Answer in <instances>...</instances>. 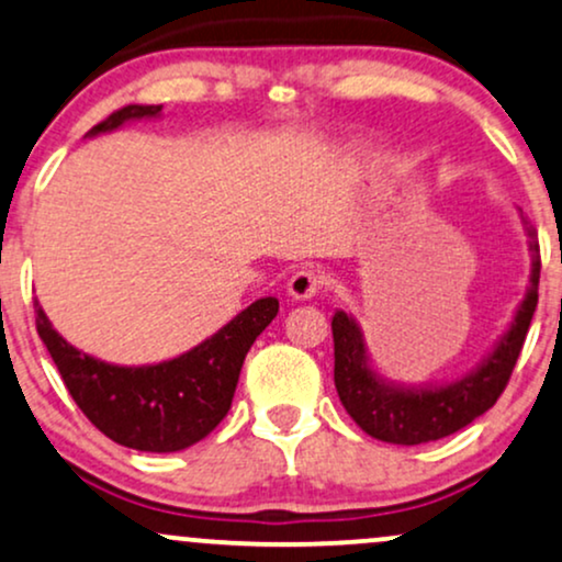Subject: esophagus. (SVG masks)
Returning a JSON list of instances; mask_svg holds the SVG:
<instances>
[{"instance_id":"34e87169","label":"esophagus","mask_w":562,"mask_h":562,"mask_svg":"<svg viewBox=\"0 0 562 562\" xmlns=\"http://www.w3.org/2000/svg\"><path fill=\"white\" fill-rule=\"evenodd\" d=\"M324 288V274L319 269H299L288 280V295L295 301H308Z\"/></svg>"}]
</instances>
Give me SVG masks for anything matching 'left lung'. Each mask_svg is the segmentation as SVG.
I'll list each match as a JSON object with an SVG mask.
<instances>
[{
  "mask_svg": "<svg viewBox=\"0 0 562 562\" xmlns=\"http://www.w3.org/2000/svg\"><path fill=\"white\" fill-rule=\"evenodd\" d=\"M526 233H529L531 251L529 290L513 316L508 333L461 380L445 384H397L384 380L371 367L367 342L353 316L342 308L335 311V387L350 418L367 435L392 445H424L456 435L497 403L524 348L539 301V269H542L539 243L529 225Z\"/></svg>",
  "mask_w": 562,
  "mask_h": 562,
  "instance_id": "8db88e82",
  "label": "left lung"
}]
</instances>
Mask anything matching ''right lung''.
<instances>
[{"mask_svg": "<svg viewBox=\"0 0 562 562\" xmlns=\"http://www.w3.org/2000/svg\"><path fill=\"white\" fill-rule=\"evenodd\" d=\"M159 114L161 106L127 104L93 125L86 138ZM277 311L280 301L272 295L254 301L195 348L146 367H117L72 348L52 327L38 301L36 329L67 392L101 435L133 450L178 452L204 439L227 416L246 353Z\"/></svg>", "mask_w": 562, "mask_h": 562, "instance_id": "obj_1", "label": "right lung"}]
</instances>
